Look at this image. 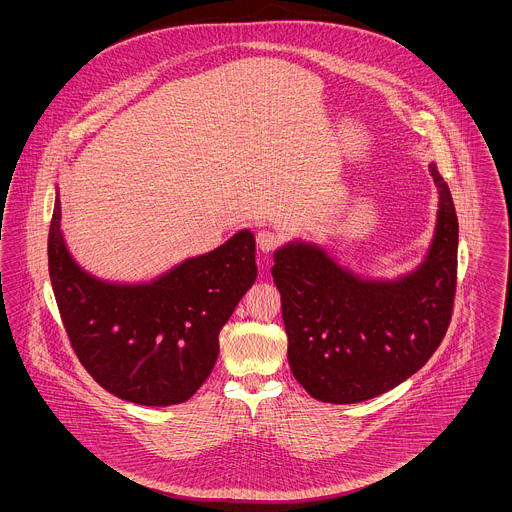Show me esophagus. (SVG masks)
<instances>
[{
  "mask_svg": "<svg viewBox=\"0 0 512 512\" xmlns=\"http://www.w3.org/2000/svg\"><path fill=\"white\" fill-rule=\"evenodd\" d=\"M282 244V236L276 232V230H270V228H263V230H259V234H257V245H259V249L261 251H274L276 247H280Z\"/></svg>",
  "mask_w": 512,
  "mask_h": 512,
  "instance_id": "esophagus-1",
  "label": "esophagus"
}]
</instances>
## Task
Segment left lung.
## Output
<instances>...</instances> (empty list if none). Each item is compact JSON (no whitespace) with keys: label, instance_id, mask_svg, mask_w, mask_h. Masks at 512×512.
I'll return each mask as SVG.
<instances>
[{"label":"left lung","instance_id":"8db88e82","mask_svg":"<svg viewBox=\"0 0 512 512\" xmlns=\"http://www.w3.org/2000/svg\"><path fill=\"white\" fill-rule=\"evenodd\" d=\"M426 261L397 282L361 280L315 245L274 253L288 361L295 380L324 403H359L405 382L445 338L457 293L459 220L447 182Z\"/></svg>","mask_w":512,"mask_h":512}]
</instances>
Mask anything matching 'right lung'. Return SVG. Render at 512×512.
<instances>
[{
  "instance_id": "add662e5",
  "label": "right lung",
  "mask_w": 512,
  "mask_h": 512,
  "mask_svg": "<svg viewBox=\"0 0 512 512\" xmlns=\"http://www.w3.org/2000/svg\"><path fill=\"white\" fill-rule=\"evenodd\" d=\"M55 197L48 267L71 347L103 390L147 407L188 401L219 357V332L257 276L249 230L151 284L99 282L69 255Z\"/></svg>"
}]
</instances>
